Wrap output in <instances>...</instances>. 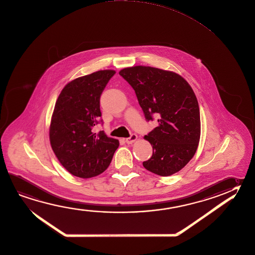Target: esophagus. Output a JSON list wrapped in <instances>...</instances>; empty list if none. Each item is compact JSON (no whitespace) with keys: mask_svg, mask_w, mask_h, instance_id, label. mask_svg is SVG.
Returning a JSON list of instances; mask_svg holds the SVG:
<instances>
[{"mask_svg":"<svg viewBox=\"0 0 255 255\" xmlns=\"http://www.w3.org/2000/svg\"><path fill=\"white\" fill-rule=\"evenodd\" d=\"M137 139H138V136H137L136 134H131L130 137L126 138V143H128V144H131V143L135 142Z\"/></svg>","mask_w":255,"mask_h":255,"instance_id":"esophagus-1","label":"esophagus"}]
</instances>
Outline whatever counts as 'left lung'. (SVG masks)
<instances>
[{"instance_id":"8db88e82","label":"left lung","mask_w":255,"mask_h":255,"mask_svg":"<svg viewBox=\"0 0 255 255\" xmlns=\"http://www.w3.org/2000/svg\"><path fill=\"white\" fill-rule=\"evenodd\" d=\"M135 90L147 121L158 117V126L144 138L153 154L143 166L154 174L169 176L192 159L201 138V117L196 96L183 77L150 66L124 68L119 72Z\"/></svg>"}]
</instances>
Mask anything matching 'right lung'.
<instances>
[{"label": "right lung", "mask_w": 255, "mask_h": 255, "mask_svg": "<svg viewBox=\"0 0 255 255\" xmlns=\"http://www.w3.org/2000/svg\"><path fill=\"white\" fill-rule=\"evenodd\" d=\"M116 71L79 77L64 86L54 106L49 127L51 147L69 173L80 178L102 174L112 161L119 140L93 126L101 117L99 99Z\"/></svg>", "instance_id": "add662e5"}]
</instances>
